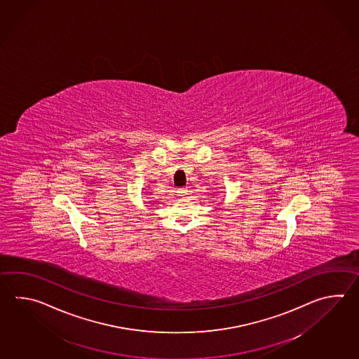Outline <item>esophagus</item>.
Wrapping results in <instances>:
<instances>
[{
  "label": "esophagus",
  "instance_id": "34e87169",
  "mask_svg": "<svg viewBox=\"0 0 359 359\" xmlns=\"http://www.w3.org/2000/svg\"><path fill=\"white\" fill-rule=\"evenodd\" d=\"M176 193H177L179 197L185 198L189 194V191H188V188H180V189H177Z\"/></svg>",
  "mask_w": 359,
  "mask_h": 359
}]
</instances>
